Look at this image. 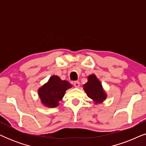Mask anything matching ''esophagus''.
Segmentation results:
<instances>
[{"label":"esophagus","mask_w":146,"mask_h":146,"mask_svg":"<svg viewBox=\"0 0 146 146\" xmlns=\"http://www.w3.org/2000/svg\"><path fill=\"white\" fill-rule=\"evenodd\" d=\"M74 86L76 88H79L80 85V84L78 81H76V82H74Z\"/></svg>","instance_id":"1"}]
</instances>
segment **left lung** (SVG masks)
Returning <instances> with one entry per match:
<instances>
[{
    "instance_id": "left-lung-1",
    "label": "left lung",
    "mask_w": 146,
    "mask_h": 146,
    "mask_svg": "<svg viewBox=\"0 0 146 146\" xmlns=\"http://www.w3.org/2000/svg\"><path fill=\"white\" fill-rule=\"evenodd\" d=\"M83 88L86 94L92 99L94 104L102 103L107 98L108 95L101 82L94 74L88 76V82L83 85Z\"/></svg>"
}]
</instances>
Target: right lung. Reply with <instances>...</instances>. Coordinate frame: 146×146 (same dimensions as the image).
Returning a JSON list of instances; mask_svg holds the SVG:
<instances>
[{
	"label": "right lung",
	"instance_id": "right-lung-1",
	"mask_svg": "<svg viewBox=\"0 0 146 146\" xmlns=\"http://www.w3.org/2000/svg\"><path fill=\"white\" fill-rule=\"evenodd\" d=\"M72 87L66 80H62L56 75H52L48 81L38 90L40 102L46 108H55L59 106V102L64 96L66 91Z\"/></svg>",
	"mask_w": 146,
	"mask_h": 146
}]
</instances>
